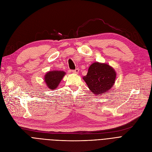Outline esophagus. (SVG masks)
<instances>
[{
    "instance_id": "obj_1",
    "label": "esophagus",
    "mask_w": 152,
    "mask_h": 152,
    "mask_svg": "<svg viewBox=\"0 0 152 152\" xmlns=\"http://www.w3.org/2000/svg\"><path fill=\"white\" fill-rule=\"evenodd\" d=\"M79 68H76L75 70H73V73H76V74H77L79 73Z\"/></svg>"
}]
</instances>
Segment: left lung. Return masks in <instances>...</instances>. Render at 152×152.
Returning a JSON list of instances; mask_svg holds the SVG:
<instances>
[{
  "instance_id": "1",
  "label": "left lung",
  "mask_w": 152,
  "mask_h": 152,
  "mask_svg": "<svg viewBox=\"0 0 152 152\" xmlns=\"http://www.w3.org/2000/svg\"><path fill=\"white\" fill-rule=\"evenodd\" d=\"M116 73L107 63L94 62L83 79L94 95H103L114 85Z\"/></svg>"
}]
</instances>
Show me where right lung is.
<instances>
[{"label":"right lung","mask_w":152,"mask_h":152,"mask_svg":"<svg viewBox=\"0 0 152 152\" xmlns=\"http://www.w3.org/2000/svg\"><path fill=\"white\" fill-rule=\"evenodd\" d=\"M65 72L62 71H50L47 73L44 76V81L47 87L50 90H53L58 86Z\"/></svg>","instance_id":"right-lung-1"}]
</instances>
